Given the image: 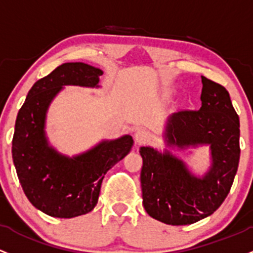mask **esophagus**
Instances as JSON below:
<instances>
[{"label": "esophagus", "mask_w": 253, "mask_h": 253, "mask_svg": "<svg viewBox=\"0 0 253 253\" xmlns=\"http://www.w3.org/2000/svg\"><path fill=\"white\" fill-rule=\"evenodd\" d=\"M134 139L137 144H144V143L149 142L151 139L150 132L147 131L144 128H139L134 134Z\"/></svg>", "instance_id": "1"}]
</instances>
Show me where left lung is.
<instances>
[{
	"label": "left lung",
	"instance_id": "left-lung-1",
	"mask_svg": "<svg viewBox=\"0 0 253 253\" xmlns=\"http://www.w3.org/2000/svg\"><path fill=\"white\" fill-rule=\"evenodd\" d=\"M201 106L180 110L169 120L166 142L180 149L209 144L212 166L203 178L188 171L182 160L142 147L143 205L150 217L171 225L193 224L211 216L232 188L240 160V122L229 93L201 76Z\"/></svg>",
	"mask_w": 253,
	"mask_h": 253
}]
</instances>
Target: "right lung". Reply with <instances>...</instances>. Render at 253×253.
I'll use <instances>...</instances> for the list:
<instances>
[{
    "mask_svg": "<svg viewBox=\"0 0 253 253\" xmlns=\"http://www.w3.org/2000/svg\"><path fill=\"white\" fill-rule=\"evenodd\" d=\"M102 74L100 69L84 63L62 64L35 82L18 113L13 162L26 198L48 216L73 218L91 212L98 203L105 173L133 144L131 135H124L73 159L48 147L44 119L53 98L65 84L98 87Z\"/></svg>",
    "mask_w": 253,
    "mask_h": 253,
    "instance_id": "1",
    "label": "right lung"
}]
</instances>
